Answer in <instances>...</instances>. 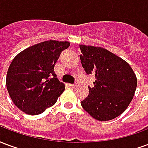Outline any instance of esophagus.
Here are the masks:
<instances>
[{"label":"esophagus","mask_w":148,"mask_h":148,"mask_svg":"<svg viewBox=\"0 0 148 148\" xmlns=\"http://www.w3.org/2000/svg\"><path fill=\"white\" fill-rule=\"evenodd\" d=\"M69 86L72 88H75V87H77V84H69Z\"/></svg>","instance_id":"obj_1"}]
</instances>
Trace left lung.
Segmentation results:
<instances>
[{"label":"left lung","mask_w":148,"mask_h":148,"mask_svg":"<svg viewBox=\"0 0 148 148\" xmlns=\"http://www.w3.org/2000/svg\"><path fill=\"white\" fill-rule=\"evenodd\" d=\"M81 63L87 74L95 77L94 86L81 101L94 119L107 121L123 113L133 98L137 78L130 65L108 50L79 45Z\"/></svg>","instance_id":"left-lung-1"}]
</instances>
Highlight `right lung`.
<instances>
[{"label": "right lung", "mask_w": 148, "mask_h": 148, "mask_svg": "<svg viewBox=\"0 0 148 148\" xmlns=\"http://www.w3.org/2000/svg\"><path fill=\"white\" fill-rule=\"evenodd\" d=\"M67 41L48 40L20 52L11 62L6 86L14 105L24 113L38 115L54 106L65 90L56 77L55 63Z\"/></svg>", "instance_id": "add662e5"}]
</instances>
